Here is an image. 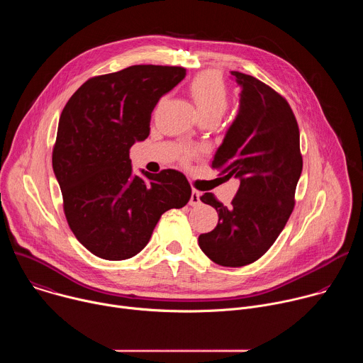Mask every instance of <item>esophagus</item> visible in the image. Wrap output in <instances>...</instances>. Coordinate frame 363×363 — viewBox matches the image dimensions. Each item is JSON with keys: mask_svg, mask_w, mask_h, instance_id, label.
I'll return each instance as SVG.
<instances>
[{"mask_svg": "<svg viewBox=\"0 0 363 363\" xmlns=\"http://www.w3.org/2000/svg\"><path fill=\"white\" fill-rule=\"evenodd\" d=\"M199 203H201V194L196 189H192V194H191V198H189V205L195 206V205H199Z\"/></svg>", "mask_w": 363, "mask_h": 363, "instance_id": "34e87169", "label": "esophagus"}]
</instances>
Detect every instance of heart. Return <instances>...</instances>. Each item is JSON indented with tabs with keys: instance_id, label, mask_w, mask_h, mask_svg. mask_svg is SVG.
<instances>
[{
	"instance_id": "obj_1",
	"label": "heart",
	"mask_w": 363,
	"mask_h": 363,
	"mask_svg": "<svg viewBox=\"0 0 363 363\" xmlns=\"http://www.w3.org/2000/svg\"><path fill=\"white\" fill-rule=\"evenodd\" d=\"M189 93L201 119L220 121L228 108V89L214 72H203L195 76L189 84Z\"/></svg>"
}]
</instances>
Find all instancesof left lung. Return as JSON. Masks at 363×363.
<instances>
[{
	"label": "left lung",
	"instance_id": "left-lung-1",
	"mask_svg": "<svg viewBox=\"0 0 363 363\" xmlns=\"http://www.w3.org/2000/svg\"><path fill=\"white\" fill-rule=\"evenodd\" d=\"M241 87L238 115L211 167L224 181H240L230 206L201 196L218 213L217 227L198 237L203 254L224 267L258 260L274 244L294 208L303 169L300 132L287 100L258 79L231 72Z\"/></svg>",
	"mask_w": 363,
	"mask_h": 363
}]
</instances>
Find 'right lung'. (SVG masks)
I'll return each instance as SVG.
<instances>
[{
	"label": "right lung",
	"instance_id": "1",
	"mask_svg": "<svg viewBox=\"0 0 363 363\" xmlns=\"http://www.w3.org/2000/svg\"><path fill=\"white\" fill-rule=\"evenodd\" d=\"M186 74L184 67L138 65L89 79L60 115L53 171L67 224L105 260H126L149 242L161 216L182 208L191 185L175 169L132 174L129 149L149 136L158 100Z\"/></svg>",
	"mask_w": 363,
	"mask_h": 363
}]
</instances>
